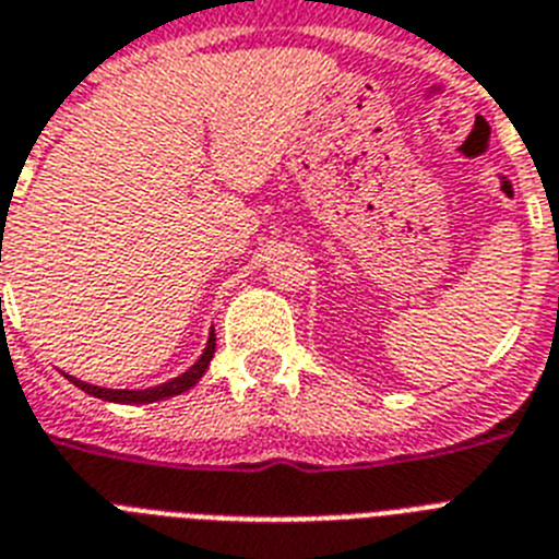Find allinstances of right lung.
I'll use <instances>...</instances> for the list:
<instances>
[{"mask_svg":"<svg viewBox=\"0 0 559 559\" xmlns=\"http://www.w3.org/2000/svg\"><path fill=\"white\" fill-rule=\"evenodd\" d=\"M212 356H215V330H212V335H209V344H206V350H203V356L198 358V361H194V365L189 367L183 376H177V379L160 384V388L108 390V388H97V384L80 382V379H71V376H68V379H71V382H74L80 390H85L88 396L106 399V402H120V405H140V402H157V399L177 396V393H183V390L194 388V384H198V379L206 373V367H209V361H212Z\"/></svg>","mask_w":559,"mask_h":559,"instance_id":"add662e5","label":"right lung"}]
</instances>
